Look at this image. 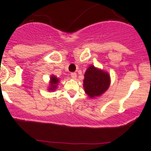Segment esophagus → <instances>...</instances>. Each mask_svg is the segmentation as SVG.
<instances>
[{
    "label": "esophagus",
    "instance_id": "obj_1",
    "mask_svg": "<svg viewBox=\"0 0 151 151\" xmlns=\"http://www.w3.org/2000/svg\"><path fill=\"white\" fill-rule=\"evenodd\" d=\"M70 75H71V77L72 79H76V77H77V74L74 72H71V74H70Z\"/></svg>",
    "mask_w": 151,
    "mask_h": 151
}]
</instances>
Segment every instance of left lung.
<instances>
[{
	"mask_svg": "<svg viewBox=\"0 0 151 151\" xmlns=\"http://www.w3.org/2000/svg\"><path fill=\"white\" fill-rule=\"evenodd\" d=\"M83 80L85 92L90 98L102 95L110 85V77L106 71L91 65L85 73Z\"/></svg>",
	"mask_w": 151,
	"mask_h": 151,
	"instance_id": "1",
	"label": "left lung"
}]
</instances>
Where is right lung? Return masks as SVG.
<instances>
[{"instance_id": "1", "label": "right lung", "mask_w": 151, "mask_h": 151, "mask_svg": "<svg viewBox=\"0 0 151 151\" xmlns=\"http://www.w3.org/2000/svg\"><path fill=\"white\" fill-rule=\"evenodd\" d=\"M59 83V79L57 78L55 76L52 75L50 77V88H49V91H53L57 88L58 85Z\"/></svg>"}]
</instances>
